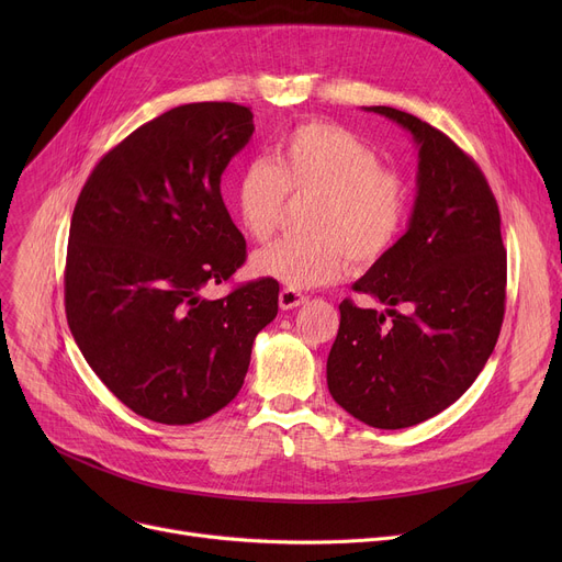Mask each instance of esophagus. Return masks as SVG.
<instances>
[{"instance_id": "esophagus-1", "label": "esophagus", "mask_w": 562, "mask_h": 562, "mask_svg": "<svg viewBox=\"0 0 562 562\" xmlns=\"http://www.w3.org/2000/svg\"><path fill=\"white\" fill-rule=\"evenodd\" d=\"M303 303H307V296H305V293H301L299 289L284 286V289L280 291V307H282V310H296V307H301Z\"/></svg>"}]
</instances>
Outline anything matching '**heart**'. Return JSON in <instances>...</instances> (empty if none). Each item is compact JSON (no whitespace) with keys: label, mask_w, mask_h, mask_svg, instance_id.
I'll use <instances>...</instances> for the list:
<instances>
[{"label":"heart","mask_w":562,"mask_h":562,"mask_svg":"<svg viewBox=\"0 0 562 562\" xmlns=\"http://www.w3.org/2000/svg\"><path fill=\"white\" fill-rule=\"evenodd\" d=\"M286 195L307 200L301 225L307 234L284 236L257 250L250 271L289 289L337 282L348 257L373 266L405 225L407 198L401 177L382 166L373 147L339 125L305 123L276 145V161L248 159L234 182V214L246 236L266 241L278 229Z\"/></svg>","instance_id":"obj_1"}]
</instances>
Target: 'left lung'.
<instances>
[{"mask_svg":"<svg viewBox=\"0 0 562 562\" xmlns=\"http://www.w3.org/2000/svg\"><path fill=\"white\" fill-rule=\"evenodd\" d=\"M367 111L415 138L417 200L407 232L352 284L385 312L339 305L328 390L348 415L396 430L439 415L483 371L506 312V250L476 161L417 115Z\"/></svg>","mask_w":562,"mask_h":562,"instance_id":"left-lung-1","label":"left lung"}]
</instances>
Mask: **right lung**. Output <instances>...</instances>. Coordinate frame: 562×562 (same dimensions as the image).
I'll return each instance as SVG.
<instances>
[{
	"label": "right lung",
	"mask_w": 562,
	"mask_h": 562,
	"mask_svg": "<svg viewBox=\"0 0 562 562\" xmlns=\"http://www.w3.org/2000/svg\"><path fill=\"white\" fill-rule=\"evenodd\" d=\"M252 132L241 104L175 106L109 150L77 198L68 326L109 392L150 422L187 426L225 407L278 314L269 278L218 301L200 293L246 261L221 175Z\"/></svg>",
	"instance_id": "1"
}]
</instances>
